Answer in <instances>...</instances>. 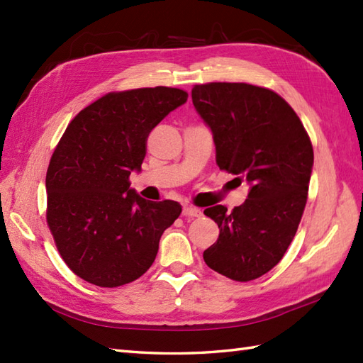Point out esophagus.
I'll return each instance as SVG.
<instances>
[{"instance_id": "34e87169", "label": "esophagus", "mask_w": 363, "mask_h": 363, "mask_svg": "<svg viewBox=\"0 0 363 363\" xmlns=\"http://www.w3.org/2000/svg\"><path fill=\"white\" fill-rule=\"evenodd\" d=\"M182 213L186 215V217H191V218H198L203 215L201 209H198V207H191V206H184Z\"/></svg>"}]
</instances>
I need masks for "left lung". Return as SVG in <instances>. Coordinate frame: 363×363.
<instances>
[{"mask_svg":"<svg viewBox=\"0 0 363 363\" xmlns=\"http://www.w3.org/2000/svg\"><path fill=\"white\" fill-rule=\"evenodd\" d=\"M196 112L213 134L220 169L250 182L242 206L207 207L220 228L203 254L207 267L248 282L284 257L307 203L313 165L309 134L276 91L246 82H209L191 89Z\"/></svg>","mask_w":363,"mask_h":363,"instance_id":"left-lung-1","label":"left lung"}]
</instances>
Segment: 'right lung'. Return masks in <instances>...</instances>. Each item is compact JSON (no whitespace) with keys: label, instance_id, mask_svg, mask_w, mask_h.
Masks as SVG:
<instances>
[{"label":"right lung","instance_id":"add662e5","mask_svg":"<svg viewBox=\"0 0 363 363\" xmlns=\"http://www.w3.org/2000/svg\"><path fill=\"white\" fill-rule=\"evenodd\" d=\"M186 90L111 91L67 126L46 172V223L72 272L98 287H120L146 273L176 201H146L130 189L151 130L187 101Z\"/></svg>","mask_w":363,"mask_h":363}]
</instances>
